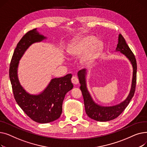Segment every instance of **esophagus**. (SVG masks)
Instances as JSON below:
<instances>
[{"mask_svg":"<svg viewBox=\"0 0 147 147\" xmlns=\"http://www.w3.org/2000/svg\"><path fill=\"white\" fill-rule=\"evenodd\" d=\"M71 82H72V83H73V84H78L79 82V79L78 78V77H76V76H73L72 77V78H71Z\"/></svg>","mask_w":147,"mask_h":147,"instance_id":"esophagus-1","label":"esophagus"}]
</instances>
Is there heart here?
<instances>
[{
  "label": "heart",
  "mask_w": 147,
  "mask_h": 147,
  "mask_svg": "<svg viewBox=\"0 0 147 147\" xmlns=\"http://www.w3.org/2000/svg\"><path fill=\"white\" fill-rule=\"evenodd\" d=\"M103 48V43L92 36H84L73 40L67 48V53L73 57H81L82 63L89 65L98 56Z\"/></svg>",
  "instance_id": "b5f03b06"
}]
</instances>
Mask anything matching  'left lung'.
<instances>
[{
    "mask_svg": "<svg viewBox=\"0 0 147 147\" xmlns=\"http://www.w3.org/2000/svg\"><path fill=\"white\" fill-rule=\"evenodd\" d=\"M115 51H119L124 54L129 59L133 67V78L130 93L125 101L120 104L110 107H103L96 104L92 99L86 87V70L85 69H83L78 73L80 83V88L84 99L86 113L90 119L96 121H107L117 118L125 110L135 94L136 84V61L134 54L129 48L124 37L121 34L119 35V41Z\"/></svg>",
    "mask_w": 147,
    "mask_h": 147,
    "instance_id": "8db88e82",
    "label": "left lung"
}]
</instances>
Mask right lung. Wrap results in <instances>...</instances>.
Wrapping results in <instances>:
<instances>
[{"label":"right lung","mask_w":147,"mask_h":147,"mask_svg":"<svg viewBox=\"0 0 147 147\" xmlns=\"http://www.w3.org/2000/svg\"><path fill=\"white\" fill-rule=\"evenodd\" d=\"M45 38L46 37L40 34L36 28L26 33L15 49L9 67V78L15 101L31 119L39 123H50L60 117L65 95L73 88L71 74L52 79L38 95H30L21 86L17 74L19 61L30 45Z\"/></svg>","instance_id":"obj_1"}]
</instances>
